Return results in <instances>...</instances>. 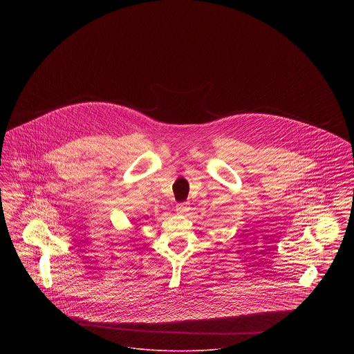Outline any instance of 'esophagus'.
<instances>
[{"mask_svg":"<svg viewBox=\"0 0 354 354\" xmlns=\"http://www.w3.org/2000/svg\"><path fill=\"white\" fill-rule=\"evenodd\" d=\"M188 211H189L188 203H180V204L176 205V212H178L179 215H185Z\"/></svg>","mask_w":354,"mask_h":354,"instance_id":"1","label":"esophagus"}]
</instances>
